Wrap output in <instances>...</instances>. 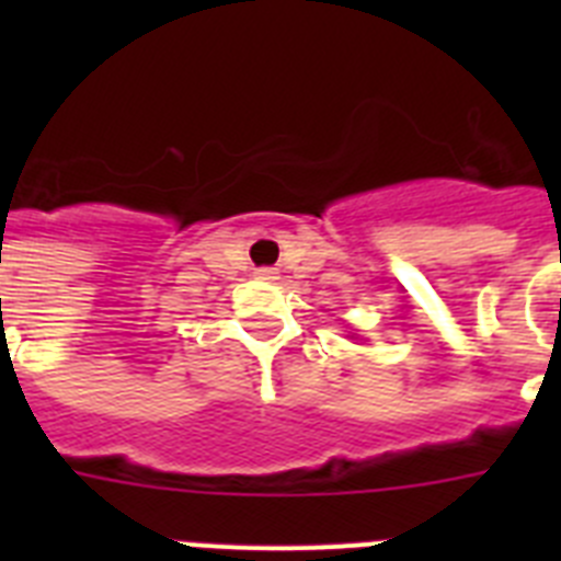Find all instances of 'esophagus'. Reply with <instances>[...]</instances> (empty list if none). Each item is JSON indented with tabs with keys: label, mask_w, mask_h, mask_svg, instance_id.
I'll use <instances>...</instances> for the list:
<instances>
[{
	"label": "esophagus",
	"mask_w": 561,
	"mask_h": 561,
	"mask_svg": "<svg viewBox=\"0 0 561 561\" xmlns=\"http://www.w3.org/2000/svg\"><path fill=\"white\" fill-rule=\"evenodd\" d=\"M257 280H277V270H272V266H261V270L255 272Z\"/></svg>",
	"instance_id": "obj_1"
}]
</instances>
